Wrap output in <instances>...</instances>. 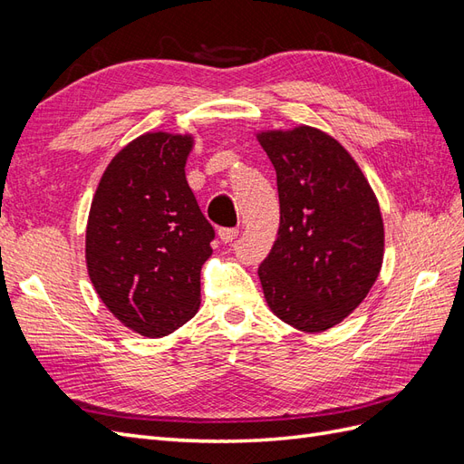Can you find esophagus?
Returning <instances> with one entry per match:
<instances>
[{"label": "esophagus", "mask_w": 464, "mask_h": 464, "mask_svg": "<svg viewBox=\"0 0 464 464\" xmlns=\"http://www.w3.org/2000/svg\"><path fill=\"white\" fill-rule=\"evenodd\" d=\"M237 234H240V230H237V228H220L218 230V237H220L224 244L234 242L236 237H237Z\"/></svg>", "instance_id": "obj_1"}]
</instances>
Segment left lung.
I'll use <instances>...</instances> for the list:
<instances>
[{
	"instance_id": "8db88e82",
	"label": "left lung",
	"mask_w": 464,
	"mask_h": 464,
	"mask_svg": "<svg viewBox=\"0 0 464 464\" xmlns=\"http://www.w3.org/2000/svg\"><path fill=\"white\" fill-rule=\"evenodd\" d=\"M276 170L278 236L259 266L271 312L304 333L353 314L379 276L385 228L370 181L334 137L312 125L256 133Z\"/></svg>"
}]
</instances>
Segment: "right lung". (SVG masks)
Segmentation results:
<instances>
[{"instance_id": "obj_1", "label": "right lung", "mask_w": 464, "mask_h": 464, "mask_svg": "<svg viewBox=\"0 0 464 464\" xmlns=\"http://www.w3.org/2000/svg\"><path fill=\"white\" fill-rule=\"evenodd\" d=\"M191 133L149 131L98 181L85 259L98 296L125 327L160 339L199 310L201 266L215 230L186 179Z\"/></svg>"}]
</instances>
